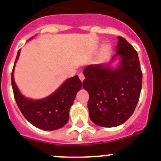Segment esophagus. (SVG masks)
<instances>
[{"mask_svg": "<svg viewBox=\"0 0 161 161\" xmlns=\"http://www.w3.org/2000/svg\"><path fill=\"white\" fill-rule=\"evenodd\" d=\"M79 79H80V80L82 82V81L84 80V79H85V76H84L83 73H79Z\"/></svg>", "mask_w": 161, "mask_h": 161, "instance_id": "1", "label": "esophagus"}]
</instances>
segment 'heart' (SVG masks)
I'll list each match as a JSON object with an SVG mask.
<instances>
[{
	"instance_id": "b5f03b06",
	"label": "heart",
	"mask_w": 161,
	"mask_h": 161,
	"mask_svg": "<svg viewBox=\"0 0 161 161\" xmlns=\"http://www.w3.org/2000/svg\"><path fill=\"white\" fill-rule=\"evenodd\" d=\"M109 47H104V49H103V51H104V53H108V52H109Z\"/></svg>"
}]
</instances>
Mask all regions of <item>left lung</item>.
I'll return each mask as SVG.
<instances>
[{
  "label": "left lung",
  "instance_id": "obj_1",
  "mask_svg": "<svg viewBox=\"0 0 161 161\" xmlns=\"http://www.w3.org/2000/svg\"><path fill=\"white\" fill-rule=\"evenodd\" d=\"M117 53L121 62L117 69L90 64L83 71L82 86L89 92L91 121L102 127H116L125 122L136 108L142 90V73L136 50L118 36Z\"/></svg>",
  "mask_w": 161,
  "mask_h": 161
}]
</instances>
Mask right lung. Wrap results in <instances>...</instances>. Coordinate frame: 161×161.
Wrapping results in <instances>:
<instances>
[{
	"instance_id": "obj_1",
	"label": "right lung",
	"mask_w": 161,
	"mask_h": 161,
	"mask_svg": "<svg viewBox=\"0 0 161 161\" xmlns=\"http://www.w3.org/2000/svg\"><path fill=\"white\" fill-rule=\"evenodd\" d=\"M20 54L18 51L11 72V85L16 103L23 116L35 127L43 130H55L67 124L69 109L77 92L82 87L78 75L67 79L56 92L47 98L32 100L21 94L14 80V69Z\"/></svg>"
}]
</instances>
